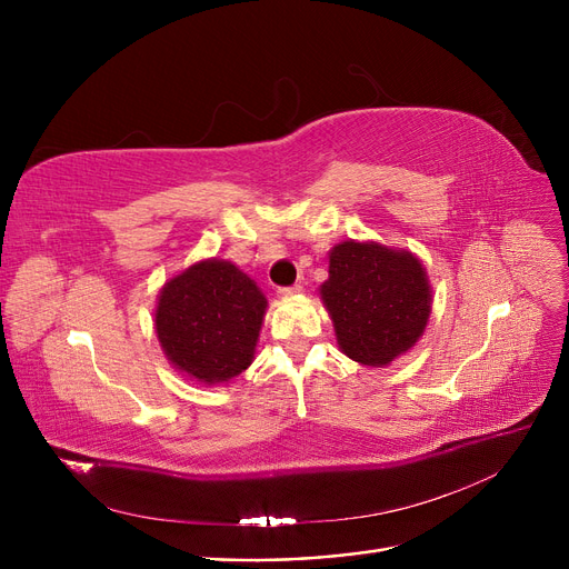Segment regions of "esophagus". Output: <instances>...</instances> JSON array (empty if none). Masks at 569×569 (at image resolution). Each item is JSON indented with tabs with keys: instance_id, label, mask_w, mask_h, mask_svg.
Wrapping results in <instances>:
<instances>
[{
	"instance_id": "1",
	"label": "esophagus",
	"mask_w": 569,
	"mask_h": 569,
	"mask_svg": "<svg viewBox=\"0 0 569 569\" xmlns=\"http://www.w3.org/2000/svg\"><path fill=\"white\" fill-rule=\"evenodd\" d=\"M300 292H302V283H295L290 288H279L277 290V295L281 297V300H288V297H295V295H300Z\"/></svg>"
}]
</instances>
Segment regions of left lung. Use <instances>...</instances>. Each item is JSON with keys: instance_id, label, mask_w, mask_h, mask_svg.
Returning <instances> with one entry per match:
<instances>
[{"instance_id": "8db88e82", "label": "left lung", "mask_w": 569, "mask_h": 569, "mask_svg": "<svg viewBox=\"0 0 569 569\" xmlns=\"http://www.w3.org/2000/svg\"><path fill=\"white\" fill-rule=\"evenodd\" d=\"M330 277L318 288L339 350L362 367H390L422 339L433 290L422 260L380 242L346 239L330 251Z\"/></svg>"}]
</instances>
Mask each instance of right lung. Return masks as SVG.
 Instances as JSON below:
<instances>
[{
  "label": "right lung",
  "mask_w": 569,
  "mask_h": 569,
  "mask_svg": "<svg viewBox=\"0 0 569 569\" xmlns=\"http://www.w3.org/2000/svg\"><path fill=\"white\" fill-rule=\"evenodd\" d=\"M264 311L267 297L249 274L204 258L163 283L154 330L172 369L212 387L251 367Z\"/></svg>",
  "instance_id": "obj_1"
}]
</instances>
